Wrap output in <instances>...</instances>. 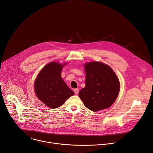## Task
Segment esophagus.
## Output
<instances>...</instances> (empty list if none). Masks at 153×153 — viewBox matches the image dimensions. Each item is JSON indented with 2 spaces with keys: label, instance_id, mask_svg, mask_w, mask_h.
Wrapping results in <instances>:
<instances>
[{
  "label": "esophagus",
  "instance_id": "esophagus-1",
  "mask_svg": "<svg viewBox=\"0 0 153 153\" xmlns=\"http://www.w3.org/2000/svg\"><path fill=\"white\" fill-rule=\"evenodd\" d=\"M74 91V93H75L76 94H78L79 91V89H75Z\"/></svg>",
  "mask_w": 153,
  "mask_h": 153
}]
</instances>
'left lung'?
Listing matches in <instances>:
<instances>
[{
	"mask_svg": "<svg viewBox=\"0 0 153 153\" xmlns=\"http://www.w3.org/2000/svg\"><path fill=\"white\" fill-rule=\"evenodd\" d=\"M85 86L79 97L87 108L93 111L109 108L116 100L120 92V82L115 72L101 62L84 64Z\"/></svg>",
	"mask_w": 153,
	"mask_h": 153,
	"instance_id": "8db88e82",
	"label": "left lung"
}]
</instances>
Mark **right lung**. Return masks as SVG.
I'll list each match as a JSON object with an SVG mask.
<instances>
[{
	"label": "right lung",
	"mask_w": 153,
	"mask_h": 153,
	"mask_svg": "<svg viewBox=\"0 0 153 153\" xmlns=\"http://www.w3.org/2000/svg\"><path fill=\"white\" fill-rule=\"evenodd\" d=\"M67 62L48 63L38 74L34 84L35 94L39 100L51 108L61 106L74 92L61 77V71Z\"/></svg>",
	"instance_id": "1"
}]
</instances>
